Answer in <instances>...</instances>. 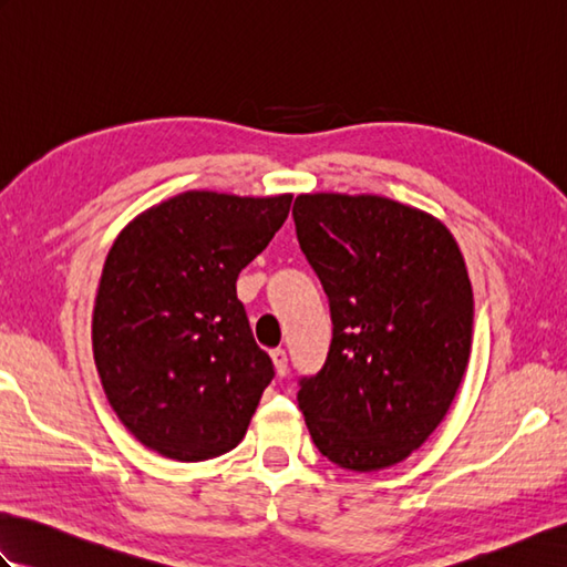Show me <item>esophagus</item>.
Here are the masks:
<instances>
[{
    "label": "esophagus",
    "mask_w": 567,
    "mask_h": 567,
    "mask_svg": "<svg viewBox=\"0 0 567 567\" xmlns=\"http://www.w3.org/2000/svg\"><path fill=\"white\" fill-rule=\"evenodd\" d=\"M270 358H272V363H275L277 375L285 378L287 375V353L282 351V348H275V351L270 353Z\"/></svg>",
    "instance_id": "34e87169"
}]
</instances>
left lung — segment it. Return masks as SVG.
<instances>
[{"label":"left lung","mask_w":567,"mask_h":567,"mask_svg":"<svg viewBox=\"0 0 567 567\" xmlns=\"http://www.w3.org/2000/svg\"><path fill=\"white\" fill-rule=\"evenodd\" d=\"M295 228L329 297L333 339L297 402L311 441L355 473L390 467L436 429L473 341V287L439 219L372 195H299Z\"/></svg>","instance_id":"8db88e82"}]
</instances>
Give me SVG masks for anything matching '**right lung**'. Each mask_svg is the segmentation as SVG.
<instances>
[{"instance_id":"1","label":"right lung","mask_w":567,"mask_h":567,"mask_svg":"<svg viewBox=\"0 0 567 567\" xmlns=\"http://www.w3.org/2000/svg\"><path fill=\"white\" fill-rule=\"evenodd\" d=\"M292 195L185 192L131 221L106 256L92 317L94 363L122 424L183 463L228 453L275 378L236 295Z\"/></svg>"}]
</instances>
